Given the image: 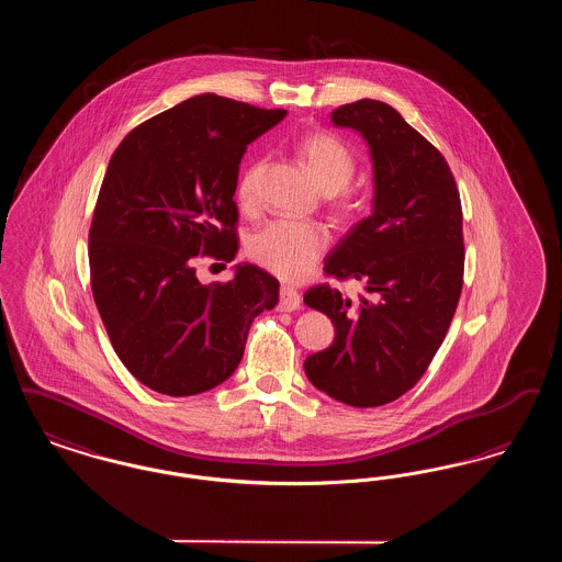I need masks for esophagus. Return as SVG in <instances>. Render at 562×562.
Segmentation results:
<instances>
[{
    "mask_svg": "<svg viewBox=\"0 0 562 562\" xmlns=\"http://www.w3.org/2000/svg\"><path fill=\"white\" fill-rule=\"evenodd\" d=\"M301 307V294L296 293L291 286H282L280 289V303L278 310L280 312H294Z\"/></svg>",
    "mask_w": 562,
    "mask_h": 562,
    "instance_id": "1",
    "label": "esophagus"
}]
</instances>
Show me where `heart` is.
<instances>
[{
	"label": "heart",
	"instance_id": "b5f03b06",
	"mask_svg": "<svg viewBox=\"0 0 562 562\" xmlns=\"http://www.w3.org/2000/svg\"><path fill=\"white\" fill-rule=\"evenodd\" d=\"M299 154L326 193L341 195L339 191L348 188L356 172V156L348 143L337 134L312 133L303 136L299 143ZM263 168L266 160L257 158L246 164L238 177L236 198L244 209H252L257 204V189ZM326 248L328 234L324 227L289 218L269 221L248 241L250 259L289 282L303 280L318 263Z\"/></svg>",
	"mask_w": 562,
	"mask_h": 562
}]
</instances>
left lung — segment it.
Here are the masks:
<instances>
[{
  "label": "left lung",
  "mask_w": 562,
  "mask_h": 562,
  "mask_svg": "<svg viewBox=\"0 0 562 562\" xmlns=\"http://www.w3.org/2000/svg\"><path fill=\"white\" fill-rule=\"evenodd\" d=\"M364 136L373 158V214L335 246L324 273L360 280L371 299L351 301L330 284L303 301L335 324L330 348L307 356V379L349 406L401 398L445 341L463 286V214L442 154L381 101L330 113Z\"/></svg>",
  "instance_id": "8db88e82"
}]
</instances>
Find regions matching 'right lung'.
I'll use <instances>...</instances> for the list:
<instances>
[{
  "mask_svg": "<svg viewBox=\"0 0 562 562\" xmlns=\"http://www.w3.org/2000/svg\"><path fill=\"white\" fill-rule=\"evenodd\" d=\"M284 115L198 94L138 124L109 160L90 284L115 353L160 394L193 396L232 376L250 324L278 303V280L257 266L202 284L193 261H234L241 156Z\"/></svg>",
  "mask_w": 562,
  "mask_h": 562,
  "instance_id": "add662e5",
  "label": "right lung"
}]
</instances>
